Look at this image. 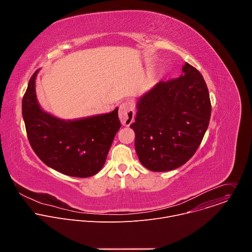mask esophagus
<instances>
[{"mask_svg": "<svg viewBox=\"0 0 252 252\" xmlns=\"http://www.w3.org/2000/svg\"><path fill=\"white\" fill-rule=\"evenodd\" d=\"M119 117L122 124L126 126H128L134 120V105L131 101H124L119 111Z\"/></svg>", "mask_w": 252, "mask_h": 252, "instance_id": "1", "label": "esophagus"}]
</instances>
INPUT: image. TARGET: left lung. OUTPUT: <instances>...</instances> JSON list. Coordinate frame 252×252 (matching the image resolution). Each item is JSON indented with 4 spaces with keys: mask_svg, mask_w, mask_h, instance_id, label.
Returning <instances> with one entry per match:
<instances>
[{
    "mask_svg": "<svg viewBox=\"0 0 252 252\" xmlns=\"http://www.w3.org/2000/svg\"><path fill=\"white\" fill-rule=\"evenodd\" d=\"M134 147L152 171L175 169L189 160L207 129L211 103L199 71L186 63L177 79L159 82L137 102Z\"/></svg>",
    "mask_w": 252,
    "mask_h": 252,
    "instance_id": "obj_1",
    "label": "left lung"
}]
</instances>
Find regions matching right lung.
<instances>
[{
  "mask_svg": "<svg viewBox=\"0 0 252 252\" xmlns=\"http://www.w3.org/2000/svg\"><path fill=\"white\" fill-rule=\"evenodd\" d=\"M29 81L22 114L30 145L48 166L63 174L89 177L103 166L121 127L118 107L110 114L77 121H63L44 112L37 100L34 82Z\"/></svg>",
  "mask_w": 252,
  "mask_h": 252,
  "instance_id": "add662e5",
  "label": "right lung"
}]
</instances>
